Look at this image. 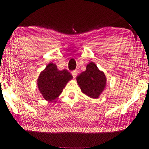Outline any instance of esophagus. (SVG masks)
I'll return each mask as SVG.
<instances>
[{"label": "esophagus", "mask_w": 149, "mask_h": 149, "mask_svg": "<svg viewBox=\"0 0 149 149\" xmlns=\"http://www.w3.org/2000/svg\"><path fill=\"white\" fill-rule=\"evenodd\" d=\"M72 74L73 77H76V76L77 75V72L76 71V70H73V71H72Z\"/></svg>", "instance_id": "34e87169"}]
</instances>
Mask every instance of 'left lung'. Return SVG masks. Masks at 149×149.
<instances>
[{
    "label": "left lung",
    "instance_id": "left-lung-1",
    "mask_svg": "<svg viewBox=\"0 0 149 149\" xmlns=\"http://www.w3.org/2000/svg\"><path fill=\"white\" fill-rule=\"evenodd\" d=\"M77 81L83 93L91 98L97 99L106 86V77L94 62H90L85 71L77 77Z\"/></svg>",
    "mask_w": 149,
    "mask_h": 149
}]
</instances>
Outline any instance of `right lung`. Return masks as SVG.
<instances>
[{
  "label": "right lung",
  "instance_id": "right-lung-1",
  "mask_svg": "<svg viewBox=\"0 0 149 149\" xmlns=\"http://www.w3.org/2000/svg\"><path fill=\"white\" fill-rule=\"evenodd\" d=\"M72 79V76L68 70L60 71L55 64L49 63L40 74L38 88L44 99L52 101L62 93L63 88Z\"/></svg>",
  "mask_w": 149,
  "mask_h": 149
}]
</instances>
